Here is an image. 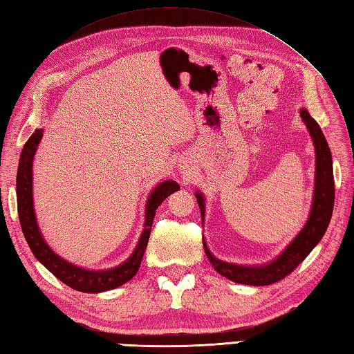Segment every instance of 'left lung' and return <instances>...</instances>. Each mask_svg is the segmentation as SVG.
<instances>
[{
	"label": "left lung",
	"instance_id": "obj_1",
	"mask_svg": "<svg viewBox=\"0 0 354 354\" xmlns=\"http://www.w3.org/2000/svg\"><path fill=\"white\" fill-rule=\"evenodd\" d=\"M299 114H301V118L306 123L307 129H309V133L315 145V153H317L315 192L309 219H307L304 228L298 232V236L288 245V248H286L275 260L263 266H239L216 259L214 255L209 252L205 243V239L202 236V242H204V250L208 260L212 261V265L217 272L227 277L231 281L250 286H266L283 280L284 277H288L290 272H293V269H295L299 263L310 254L313 248L319 243V240L327 231L330 219H332L335 205V179L332 153H330L327 140L324 137V133H322L319 124L310 117L307 109H301ZM196 199L201 208V216L202 219H204V196H202L201 193H196Z\"/></svg>",
	"mask_w": 354,
	"mask_h": 354
}]
</instances>
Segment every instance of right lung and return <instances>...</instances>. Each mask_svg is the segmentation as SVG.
Instances as JSON below:
<instances>
[{"label":"right lung","instance_id":"1","mask_svg":"<svg viewBox=\"0 0 354 354\" xmlns=\"http://www.w3.org/2000/svg\"><path fill=\"white\" fill-rule=\"evenodd\" d=\"M42 138V129H36L32 137L27 140L24 149L21 152L18 173H17V199H18V214L22 232L27 243L32 250L35 257L47 268L50 272L59 278L62 283L70 286L71 289L86 293H97L115 289L118 286L129 281L138 272L142 255L147 248L150 230H152L153 217L156 208L162 204V201L170 196L171 193L179 190V185L175 181H164L156 185L149 194L146 204V221L140 240L132 255L122 265L104 270H88L84 268L74 266L73 263L64 260L62 257L51 251V248L45 242L39 227H37L35 208H33V158L37 145Z\"/></svg>","mask_w":354,"mask_h":354}]
</instances>
